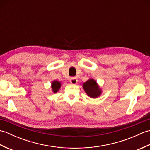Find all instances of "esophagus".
I'll return each mask as SVG.
<instances>
[{"mask_svg":"<svg viewBox=\"0 0 150 150\" xmlns=\"http://www.w3.org/2000/svg\"><path fill=\"white\" fill-rule=\"evenodd\" d=\"M77 79H76L75 77H71L70 79V83L72 84H76L77 83Z\"/></svg>","mask_w":150,"mask_h":150,"instance_id":"34e87169","label":"esophagus"}]
</instances>
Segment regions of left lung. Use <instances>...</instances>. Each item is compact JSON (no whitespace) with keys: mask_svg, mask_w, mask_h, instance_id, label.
I'll list each match as a JSON object with an SVG mask.
<instances>
[{"mask_svg":"<svg viewBox=\"0 0 150 150\" xmlns=\"http://www.w3.org/2000/svg\"><path fill=\"white\" fill-rule=\"evenodd\" d=\"M83 88L88 96L91 98H97L101 93V91L97 82L93 79H89L83 84Z\"/></svg>","mask_w":150,"mask_h":150,"instance_id":"left-lung-1","label":"left lung"}]
</instances>
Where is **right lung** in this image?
<instances>
[{
    "mask_svg": "<svg viewBox=\"0 0 150 150\" xmlns=\"http://www.w3.org/2000/svg\"><path fill=\"white\" fill-rule=\"evenodd\" d=\"M52 90L54 93H57V91L59 90L60 87V82L59 81H53L52 82Z\"/></svg>",
    "mask_w": 150,
    "mask_h": 150,
    "instance_id": "right-lung-1",
    "label": "right lung"
}]
</instances>
